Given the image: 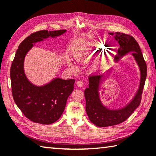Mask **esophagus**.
I'll return each instance as SVG.
<instances>
[{"label":"esophagus","instance_id":"1","mask_svg":"<svg viewBox=\"0 0 156 156\" xmlns=\"http://www.w3.org/2000/svg\"><path fill=\"white\" fill-rule=\"evenodd\" d=\"M76 84H77L78 87H83L84 83H83V81L78 80V81H77V83H76Z\"/></svg>","mask_w":156,"mask_h":156}]
</instances>
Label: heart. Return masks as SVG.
<instances>
[{"mask_svg": "<svg viewBox=\"0 0 156 156\" xmlns=\"http://www.w3.org/2000/svg\"><path fill=\"white\" fill-rule=\"evenodd\" d=\"M104 49V47L102 45L98 44V45H94L91 47L89 51H85L83 54V59L84 60H88L91 57H92L95 54H97Z\"/></svg>", "mask_w": 156, "mask_h": 156, "instance_id": "obj_1", "label": "heart"}]
</instances>
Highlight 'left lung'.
<instances>
[{
    "label": "left lung",
    "instance_id": "left-lung-1",
    "mask_svg": "<svg viewBox=\"0 0 156 156\" xmlns=\"http://www.w3.org/2000/svg\"><path fill=\"white\" fill-rule=\"evenodd\" d=\"M114 37L120 44L115 56L116 62L129 52L135 58L140 72V86L135 96L129 103L119 109H109L102 105L99 96L100 84L105 80L107 75L112 72L110 69L105 76H93L89 78V87L84 90L86 99V112L92 123L100 127L118 125L123 122L130 116L141 102L142 94L147 77V65L142 56L141 49L133 37L128 34L115 32L109 33Z\"/></svg>",
    "mask_w": 156,
    "mask_h": 156
}]
</instances>
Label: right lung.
Instances as JSON below:
<instances>
[{
	"mask_svg": "<svg viewBox=\"0 0 156 156\" xmlns=\"http://www.w3.org/2000/svg\"><path fill=\"white\" fill-rule=\"evenodd\" d=\"M66 30H42L31 34L18 46L10 69L13 98L23 114L32 122L49 125L59 119L68 97L73 90L74 79L56 78L43 86L28 80L24 72V60L34 44L49 37L56 38Z\"/></svg>",
	"mask_w": 156,
	"mask_h": 156,
	"instance_id": "add662e5",
	"label": "right lung"
}]
</instances>
